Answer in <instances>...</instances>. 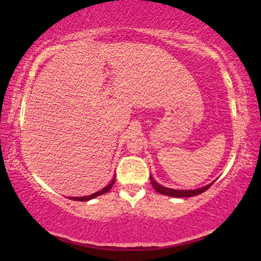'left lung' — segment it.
Wrapping results in <instances>:
<instances>
[{"label": "left lung", "mask_w": 261, "mask_h": 261, "mask_svg": "<svg viewBox=\"0 0 261 261\" xmlns=\"http://www.w3.org/2000/svg\"><path fill=\"white\" fill-rule=\"evenodd\" d=\"M149 178H151V183L153 185V188L155 189L156 192L163 194V196L173 197V198H188V197L198 196V194L205 192L206 190L208 189L211 185L215 182V180H213V182L205 185V187L198 188V189H193V190H176V189H170V188L163 187V185L159 184L156 180L153 179L152 176H149Z\"/></svg>", "instance_id": "8db88e82"}]
</instances>
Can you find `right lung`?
Returning a JSON list of instances; mask_svg holds the SVG:
<instances>
[{
  "label": "right lung",
  "instance_id": "add662e5",
  "mask_svg": "<svg viewBox=\"0 0 261 261\" xmlns=\"http://www.w3.org/2000/svg\"><path fill=\"white\" fill-rule=\"evenodd\" d=\"M114 183H115V176H114V178L112 179V182H110V183L107 185V187H105L102 190H100V191H98V192H95V193H93V194H91V196H85V197H69V198H70V199H72V200H77V201H88V200L93 199V198H95V197L101 196V194L107 193V192L109 191V190L113 188Z\"/></svg>",
  "mask_w": 261,
  "mask_h": 261
}]
</instances>
